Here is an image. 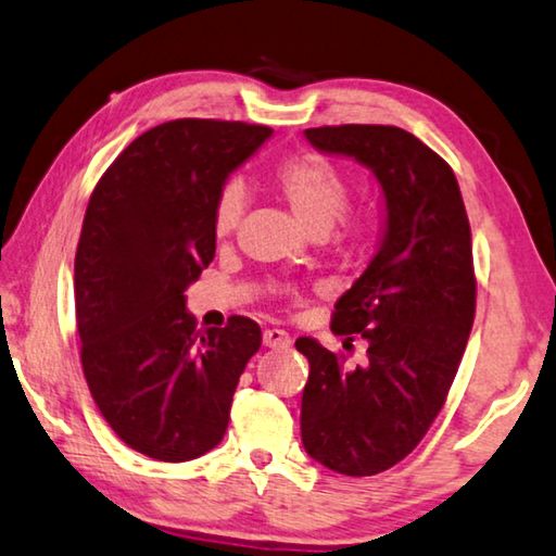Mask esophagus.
<instances>
[{
  "label": "esophagus",
  "instance_id": "1",
  "mask_svg": "<svg viewBox=\"0 0 556 556\" xmlns=\"http://www.w3.org/2000/svg\"><path fill=\"white\" fill-rule=\"evenodd\" d=\"M262 343L267 349H287L289 343H292V339H289V333L281 329H267L262 333Z\"/></svg>",
  "mask_w": 556,
  "mask_h": 556
}]
</instances>
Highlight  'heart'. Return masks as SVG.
I'll use <instances>...</instances> for the list:
<instances>
[{
	"label": "heart",
	"instance_id": "heart-1",
	"mask_svg": "<svg viewBox=\"0 0 556 556\" xmlns=\"http://www.w3.org/2000/svg\"><path fill=\"white\" fill-rule=\"evenodd\" d=\"M271 188L287 202L296 223L306 232L326 235L341 217L349 202V185L329 163L316 155H294L281 161L269 175ZM244 188L240 182H227L215 200L213 227L217 237H230L244 213ZM364 227H349L346 240L356 244Z\"/></svg>",
	"mask_w": 556,
	"mask_h": 556
}]
</instances>
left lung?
<instances>
[{"label": "left lung", "mask_w": 556, "mask_h": 556, "mask_svg": "<svg viewBox=\"0 0 556 556\" xmlns=\"http://www.w3.org/2000/svg\"><path fill=\"white\" fill-rule=\"evenodd\" d=\"M316 151L366 165L381 185L386 227L374 260L333 306L331 331L368 343L366 364L309 337L302 443L316 463L366 478L401 463L443 408L475 319L470 223L455 173L395 126L304 130Z\"/></svg>", "instance_id": "obj_1"}]
</instances>
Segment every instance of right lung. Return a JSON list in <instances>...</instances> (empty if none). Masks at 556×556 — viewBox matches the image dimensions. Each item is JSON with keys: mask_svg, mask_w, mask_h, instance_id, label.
<instances>
[{"mask_svg": "<svg viewBox=\"0 0 556 556\" xmlns=\"http://www.w3.org/2000/svg\"><path fill=\"white\" fill-rule=\"evenodd\" d=\"M269 136L240 121L161 123L88 200L74 262L84 376L113 433L153 460L213 451L260 351V324L247 316L200 333L185 289L215 257L213 210L227 175Z\"/></svg>", "mask_w": 556, "mask_h": 556, "instance_id": "right-lung-1", "label": "right lung"}]
</instances>
